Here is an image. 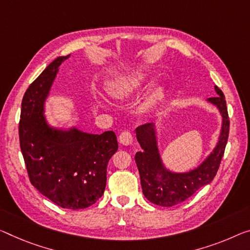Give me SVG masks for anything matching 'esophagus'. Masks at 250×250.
Listing matches in <instances>:
<instances>
[{"label":"esophagus","mask_w":250,"mask_h":250,"mask_svg":"<svg viewBox=\"0 0 250 250\" xmlns=\"http://www.w3.org/2000/svg\"><path fill=\"white\" fill-rule=\"evenodd\" d=\"M118 140H120L123 145H126V146H127V145H130L133 143V135L130 134V132H128V130H124V132L121 133Z\"/></svg>","instance_id":"obj_1"}]
</instances>
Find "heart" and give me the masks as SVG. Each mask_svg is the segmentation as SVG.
<instances>
[{
	"mask_svg": "<svg viewBox=\"0 0 250 250\" xmlns=\"http://www.w3.org/2000/svg\"><path fill=\"white\" fill-rule=\"evenodd\" d=\"M146 78L144 75H128L122 77L115 83L113 87V95L118 98L130 97L145 86ZM162 93L160 89H155L147 99V106H153L160 101Z\"/></svg>",
	"mask_w": 250,
	"mask_h": 250,
	"instance_id": "b5f03b06",
	"label": "heart"
}]
</instances>
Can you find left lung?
Listing matches in <instances>:
<instances>
[{
	"label": "left lung",
	"mask_w": 250,
	"mask_h": 250,
	"mask_svg": "<svg viewBox=\"0 0 250 250\" xmlns=\"http://www.w3.org/2000/svg\"><path fill=\"white\" fill-rule=\"evenodd\" d=\"M217 97L208 98L210 104L218 108L222 117L220 136L212 152L203 162L189 172H172L164 167L161 159L154 124L141 125L136 128V138L142 151L135 155V162L140 172L143 194L156 206L173 207L183 202L202 187L209 184L217 174L224 156L229 135V116L225 95L214 86Z\"/></svg>",
	"instance_id": "8db88e82"
}]
</instances>
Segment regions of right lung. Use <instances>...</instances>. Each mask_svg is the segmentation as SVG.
<instances>
[{
    "mask_svg": "<svg viewBox=\"0 0 250 250\" xmlns=\"http://www.w3.org/2000/svg\"><path fill=\"white\" fill-rule=\"evenodd\" d=\"M58 57L26 89L19 124L21 152L32 186L57 206L85 209L104 194L107 164L118 149L113 130L85 133L77 127H51L44 103L60 64Z\"/></svg>",
    "mask_w": 250,
    "mask_h": 250,
    "instance_id": "1",
    "label": "right lung"
}]
</instances>
